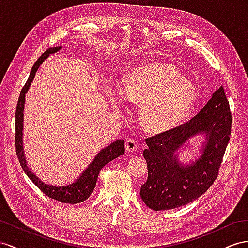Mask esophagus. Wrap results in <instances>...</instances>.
Segmentation results:
<instances>
[{"mask_svg":"<svg viewBox=\"0 0 248 248\" xmlns=\"http://www.w3.org/2000/svg\"><path fill=\"white\" fill-rule=\"evenodd\" d=\"M124 146H125V150H126V151H128L129 153H132V152L137 150L138 144H137V142H136L135 140L131 138V139H128V140L125 141Z\"/></svg>","mask_w":248,"mask_h":248,"instance_id":"34e87169","label":"esophagus"}]
</instances>
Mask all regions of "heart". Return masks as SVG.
Returning a JSON list of instances; mask_svg holds the SVG:
<instances>
[{"label":"heart","instance_id":"heart-1","mask_svg":"<svg viewBox=\"0 0 248 248\" xmlns=\"http://www.w3.org/2000/svg\"><path fill=\"white\" fill-rule=\"evenodd\" d=\"M110 105L124 109L128 100L139 106V122L144 131L163 134L183 124L194 108L196 90L178 67L168 63H151L132 69L124 86L106 90Z\"/></svg>","mask_w":248,"mask_h":248}]
</instances>
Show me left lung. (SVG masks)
Wrapping results in <instances>:
<instances>
[{
	"instance_id": "left-lung-1",
	"label": "left lung",
	"mask_w": 248,
	"mask_h": 248,
	"mask_svg": "<svg viewBox=\"0 0 248 248\" xmlns=\"http://www.w3.org/2000/svg\"><path fill=\"white\" fill-rule=\"evenodd\" d=\"M232 113L224 89L219 87L211 100L190 122L167 133L146 138L143 157L147 181L140 196L154 211L171 210L199 199L212 186L230 141ZM204 133L206 141L199 159L180 164L175 153L193 136Z\"/></svg>"
}]
</instances>
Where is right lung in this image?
<instances>
[{"label": "right lung", "instance_id": "obj_1", "mask_svg": "<svg viewBox=\"0 0 248 248\" xmlns=\"http://www.w3.org/2000/svg\"><path fill=\"white\" fill-rule=\"evenodd\" d=\"M61 46L51 47L46 49V51L42 54L38 60L35 62L33 65L28 81L26 82L25 86L20 91L19 98L16 106V155L19 160V163L22 165L25 173L29 176V179L36 185L42 192L53 200H56L61 202L65 203H79L84 201H86L88 197L93 193V191L95 188L96 180L98 173H100L101 169L108 164L110 161L116 159L120 155H124V140L118 139L114 142L108 145L107 147L103 148V150L98 153L93 162L89 164V166L85 169L82 174L78 178L73 184H69L67 186H54V185H47L45 184L38 176L35 175L31 169L28 167L27 161L24 154V144H23V129H24V108H25V98L28 89H29L30 85L34 79L35 74H36L37 69L39 68L40 64L46 59L49 55L58 52Z\"/></svg>", "mask_w": 248, "mask_h": 248}]
</instances>
